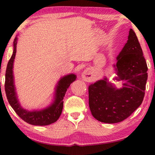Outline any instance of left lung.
Here are the masks:
<instances>
[{
    "mask_svg": "<svg viewBox=\"0 0 155 155\" xmlns=\"http://www.w3.org/2000/svg\"><path fill=\"white\" fill-rule=\"evenodd\" d=\"M17 40L15 38L14 41V52L7 64L5 73V90L7 98L18 116L26 122L35 126H46L52 124L59 119L60 115L61 114L64 105V97L70 84L76 80L77 76L74 74H70L60 78L55 87L53 103L46 108L33 111H28L23 109L17 97L13 73L14 62L16 53Z\"/></svg>",
    "mask_w": 155,
    "mask_h": 155,
    "instance_id": "obj_1",
    "label": "left lung"
}]
</instances>
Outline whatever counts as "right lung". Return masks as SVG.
I'll use <instances>...</instances> for the list:
<instances>
[{
	"label": "right lung",
	"instance_id": "add662e5",
	"mask_svg": "<svg viewBox=\"0 0 155 155\" xmlns=\"http://www.w3.org/2000/svg\"><path fill=\"white\" fill-rule=\"evenodd\" d=\"M128 54L124 58L123 55ZM117 81L123 87L116 89L107 78L89 86V106L93 116L100 122L117 123L132 114L143 101L148 78V67L137 40L129 39L117 57Z\"/></svg>",
	"mask_w": 155,
	"mask_h": 155
}]
</instances>
